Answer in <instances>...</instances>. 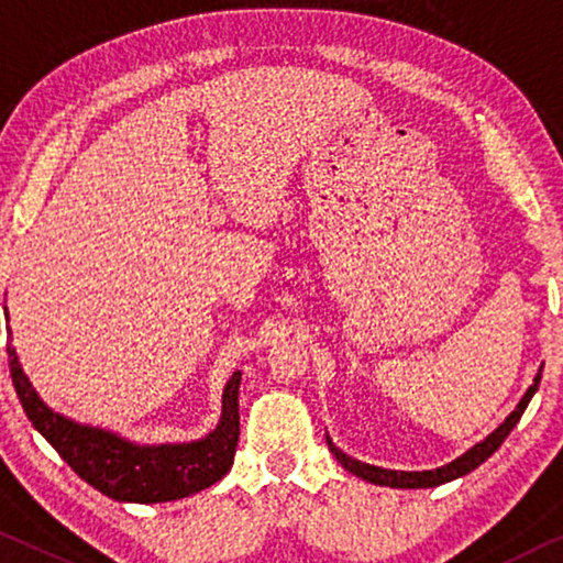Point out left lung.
I'll use <instances>...</instances> for the list:
<instances>
[{"label":"left lung","instance_id":"left-lung-1","mask_svg":"<svg viewBox=\"0 0 563 563\" xmlns=\"http://www.w3.org/2000/svg\"><path fill=\"white\" fill-rule=\"evenodd\" d=\"M539 383H541V369H539V375L533 377V385L521 397V402L516 405V410L508 415V418L500 422V426L493 430L486 440L475 443L471 451H465L461 457H455L453 463L440 465V468H435V471H387V468H377V465L354 461V457H350L347 453H342L340 448L332 443L330 435H327V445H330L332 455L342 463L344 471H350L352 475H357V478L367 481V483H375V486H390V488H435V486H443V483H451L455 478H463V475H468L471 471L478 468L481 463H486L488 457L498 451L500 443H504V440L508 438V432H511L516 428V422L521 420L523 410L529 408L533 393L539 390Z\"/></svg>","mask_w":563,"mask_h":563}]
</instances>
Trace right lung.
Segmentation results:
<instances>
[{
    "label": "right lung",
    "mask_w": 563,
    "mask_h": 563,
    "mask_svg": "<svg viewBox=\"0 0 563 563\" xmlns=\"http://www.w3.org/2000/svg\"><path fill=\"white\" fill-rule=\"evenodd\" d=\"M7 354L16 397L34 430L85 483L108 498L123 504H166L194 496L229 473L239 443L241 372H233L227 383L221 420L209 435L194 443L137 445L118 432L82 426L47 408L24 375L12 344H7Z\"/></svg>",
    "instance_id": "1"
}]
</instances>
